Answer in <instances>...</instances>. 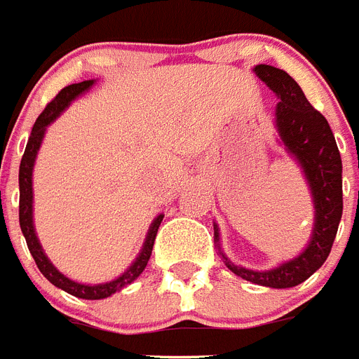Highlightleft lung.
Instances as JSON below:
<instances>
[{
    "label": "left lung",
    "mask_w": 359,
    "mask_h": 359,
    "mask_svg": "<svg viewBox=\"0 0 359 359\" xmlns=\"http://www.w3.org/2000/svg\"><path fill=\"white\" fill-rule=\"evenodd\" d=\"M254 72L280 100L276 105V130L287 154L294 157L308 180L315 205L313 233L302 254L271 271H250L233 265L220 250L217 224L215 243L233 274L257 285L287 289L306 282L330 256L343 215V165L328 120L308 102L293 77L271 65H257Z\"/></svg>",
    "instance_id": "obj_1"
}]
</instances>
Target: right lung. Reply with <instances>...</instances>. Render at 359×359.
<instances>
[{"label":"right lung","mask_w":359,"mask_h":359,"mask_svg":"<svg viewBox=\"0 0 359 359\" xmlns=\"http://www.w3.org/2000/svg\"><path fill=\"white\" fill-rule=\"evenodd\" d=\"M93 85L94 79L68 85V87L62 88L61 93L57 94L55 98L46 105V109L40 113L36 122H34L31 137L29 140H27V146H25L24 157H22V163H20V228H22V233H24L31 256H33L34 263L39 266V271L44 274L46 280H50L55 287L62 289L66 293L74 294V297L77 298H85V300H100V298L111 297V294H114L116 291H120V289H124L126 285H130L131 282H135V280L142 274V271H144L146 265H148V261H150L154 241H156L157 229H159V224H161L163 220V215H159V217L151 222L150 229H148V235H146L144 245H142V250H140V254L137 256V259L131 263L130 269H128L122 276H118L116 280H113V282L96 283V285H87V283L74 282L70 278H66L62 272L57 271L55 265L48 259V256H46L44 250H42L33 224L34 159H36L39 148L40 144H42V139H44L46 128H48V126H50L51 122H53V120H55L57 116H59V114L77 98V96H81L83 93H87Z\"/></svg>","instance_id":"add662e5"}]
</instances>
